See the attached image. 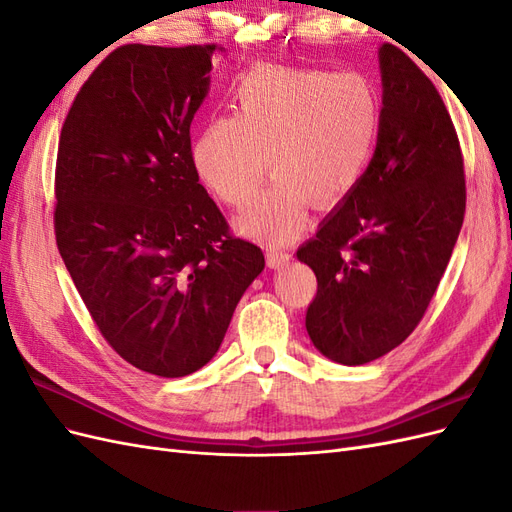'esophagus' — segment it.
<instances>
[{"instance_id": "1", "label": "esophagus", "mask_w": 512, "mask_h": 512, "mask_svg": "<svg viewBox=\"0 0 512 512\" xmlns=\"http://www.w3.org/2000/svg\"><path fill=\"white\" fill-rule=\"evenodd\" d=\"M288 260H290V252L286 250V247H280V245H269L267 247V265L271 269L286 265Z\"/></svg>"}]
</instances>
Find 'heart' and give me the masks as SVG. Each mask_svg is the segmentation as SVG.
<instances>
[{
    "instance_id": "heart-1",
    "label": "heart",
    "mask_w": 512,
    "mask_h": 512,
    "mask_svg": "<svg viewBox=\"0 0 512 512\" xmlns=\"http://www.w3.org/2000/svg\"><path fill=\"white\" fill-rule=\"evenodd\" d=\"M382 121L378 87L365 74L314 68H256L230 96V117H213L194 138L192 166L222 203L243 207L241 228L269 241L301 230L309 200L346 198L374 153Z\"/></svg>"
}]
</instances>
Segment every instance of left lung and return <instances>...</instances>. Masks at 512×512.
<instances>
[{
	"label": "left lung",
	"instance_id": "1",
	"mask_svg": "<svg viewBox=\"0 0 512 512\" xmlns=\"http://www.w3.org/2000/svg\"><path fill=\"white\" fill-rule=\"evenodd\" d=\"M380 72L374 158L316 237L297 250L318 282L305 329L342 365L376 361L416 329L466 213L459 138L438 89L389 42L380 49Z\"/></svg>",
	"mask_w": 512,
	"mask_h": 512
}]
</instances>
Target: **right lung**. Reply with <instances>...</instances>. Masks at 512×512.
<instances>
[{
  "label": "right lung",
  "instance_id": "obj_1",
  "mask_svg": "<svg viewBox=\"0 0 512 512\" xmlns=\"http://www.w3.org/2000/svg\"><path fill=\"white\" fill-rule=\"evenodd\" d=\"M215 51L119 46L83 83L59 136V254L108 346L162 378L213 359L265 269L192 166L190 126Z\"/></svg>",
  "mask_w": 512,
  "mask_h": 512
}]
</instances>
